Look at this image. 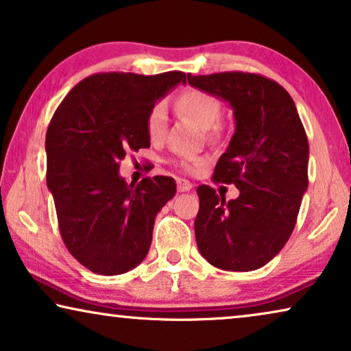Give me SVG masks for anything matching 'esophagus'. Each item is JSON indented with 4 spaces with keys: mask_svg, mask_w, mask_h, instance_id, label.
<instances>
[{
    "mask_svg": "<svg viewBox=\"0 0 351 351\" xmlns=\"http://www.w3.org/2000/svg\"><path fill=\"white\" fill-rule=\"evenodd\" d=\"M191 189H193V185H191L189 180H185V179H177V190H179L180 193H185V191H190Z\"/></svg>",
    "mask_w": 351,
    "mask_h": 351,
    "instance_id": "34e87169",
    "label": "esophagus"
}]
</instances>
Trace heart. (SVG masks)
I'll list each match as a JSON object with an SVG mask.
<instances>
[{
  "mask_svg": "<svg viewBox=\"0 0 351 351\" xmlns=\"http://www.w3.org/2000/svg\"><path fill=\"white\" fill-rule=\"evenodd\" d=\"M177 110L191 121H195L199 128L213 129L217 126L222 117V104L215 95L206 93L201 89H189L177 97ZM147 132L152 141H158L165 136L167 126L166 107L162 104H156L150 108L147 114ZM203 158H189V160L180 161V166L185 171H196L204 166Z\"/></svg>",
  "mask_w": 351,
  "mask_h": 351,
  "instance_id": "b5f03b06",
  "label": "heart"
}]
</instances>
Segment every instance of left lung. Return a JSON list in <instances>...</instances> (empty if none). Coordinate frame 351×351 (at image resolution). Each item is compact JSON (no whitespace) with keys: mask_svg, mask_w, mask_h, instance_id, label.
Segmentation results:
<instances>
[{"mask_svg":"<svg viewBox=\"0 0 351 351\" xmlns=\"http://www.w3.org/2000/svg\"><path fill=\"white\" fill-rule=\"evenodd\" d=\"M186 78L233 110L234 134L213 179L239 190L237 199L225 201L213 186H198L196 244L210 265L257 270L285 247L308 189L304 124L287 90L265 76L225 71Z\"/></svg>","mask_w":351,"mask_h":351,"instance_id":"1","label":"left lung"}]
</instances>
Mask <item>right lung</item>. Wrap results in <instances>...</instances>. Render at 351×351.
<instances>
[{"mask_svg":"<svg viewBox=\"0 0 351 351\" xmlns=\"http://www.w3.org/2000/svg\"><path fill=\"white\" fill-rule=\"evenodd\" d=\"M184 71L97 73L80 81L46 132L47 189L71 256L97 275H121L147 257L155 217L176 195L172 177L128 184L119 161L150 147L147 114Z\"/></svg>","mask_w":351,"mask_h":351,"instance_id":"add662e5","label":"right lung"}]
</instances>
